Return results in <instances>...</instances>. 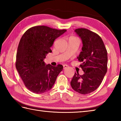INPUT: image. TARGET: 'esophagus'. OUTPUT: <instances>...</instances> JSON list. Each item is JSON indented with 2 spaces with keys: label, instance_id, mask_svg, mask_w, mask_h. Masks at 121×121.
I'll use <instances>...</instances> for the list:
<instances>
[{
  "label": "esophagus",
  "instance_id": "1",
  "mask_svg": "<svg viewBox=\"0 0 121 121\" xmlns=\"http://www.w3.org/2000/svg\"><path fill=\"white\" fill-rule=\"evenodd\" d=\"M63 69H66L68 67V65H63Z\"/></svg>",
  "mask_w": 121,
  "mask_h": 121
}]
</instances>
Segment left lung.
<instances>
[{"label": "left lung", "instance_id": "8db88e82", "mask_svg": "<svg viewBox=\"0 0 121 121\" xmlns=\"http://www.w3.org/2000/svg\"><path fill=\"white\" fill-rule=\"evenodd\" d=\"M83 43L79 56L80 67L84 74L75 73L70 82L73 90L82 95L89 94L101 84L107 71V52L101 38L95 32L85 28L75 30Z\"/></svg>", "mask_w": 121, "mask_h": 121}]
</instances>
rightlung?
I'll return each mask as SVG.
<instances>
[{
    "mask_svg": "<svg viewBox=\"0 0 121 121\" xmlns=\"http://www.w3.org/2000/svg\"><path fill=\"white\" fill-rule=\"evenodd\" d=\"M66 31L35 26L26 30L21 37L16 53V68L26 87L32 92L40 94L51 90L63 70L62 65H46L44 60L52 52L55 39Z\"/></svg>",
    "mask_w": 121,
    "mask_h": 121,
    "instance_id": "1",
    "label": "right lung"
}]
</instances>
